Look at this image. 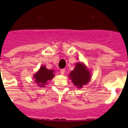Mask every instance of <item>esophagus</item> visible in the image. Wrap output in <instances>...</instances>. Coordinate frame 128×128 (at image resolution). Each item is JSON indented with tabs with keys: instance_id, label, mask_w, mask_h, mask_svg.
<instances>
[{
	"instance_id": "obj_1",
	"label": "esophagus",
	"mask_w": 128,
	"mask_h": 128,
	"mask_svg": "<svg viewBox=\"0 0 128 128\" xmlns=\"http://www.w3.org/2000/svg\"><path fill=\"white\" fill-rule=\"evenodd\" d=\"M65 69H62L60 70V73L61 74H62V75H63V74H65Z\"/></svg>"
}]
</instances>
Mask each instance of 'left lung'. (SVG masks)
I'll use <instances>...</instances> for the list:
<instances>
[{"instance_id": "8db88e82", "label": "left lung", "mask_w": 128, "mask_h": 128, "mask_svg": "<svg viewBox=\"0 0 128 128\" xmlns=\"http://www.w3.org/2000/svg\"><path fill=\"white\" fill-rule=\"evenodd\" d=\"M69 78L74 85L78 88H82L90 81L92 75L88 68L84 63L78 62L76 64L75 68L70 73Z\"/></svg>"}]
</instances>
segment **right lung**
Wrapping results in <instances>:
<instances>
[{"mask_svg":"<svg viewBox=\"0 0 128 128\" xmlns=\"http://www.w3.org/2000/svg\"><path fill=\"white\" fill-rule=\"evenodd\" d=\"M54 70H48L46 66L42 65L40 66L39 70L34 75L35 82L40 87H45L47 84V81H50L54 78Z\"/></svg>","mask_w":128,"mask_h":128,"instance_id":"right-lung-1","label":"right lung"}]
</instances>
